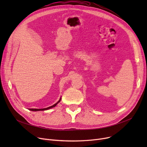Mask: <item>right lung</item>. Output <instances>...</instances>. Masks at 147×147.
Segmentation results:
<instances>
[{
  "label": "right lung",
  "instance_id": "right-lung-1",
  "mask_svg": "<svg viewBox=\"0 0 147 147\" xmlns=\"http://www.w3.org/2000/svg\"><path fill=\"white\" fill-rule=\"evenodd\" d=\"M61 97L59 98V101L55 103L54 105L51 106V107H47V108H45V109H29L28 110H30V111H45V110H49V109H52V108L53 107H55L60 101H61Z\"/></svg>",
  "mask_w": 147,
  "mask_h": 147
}]
</instances>
